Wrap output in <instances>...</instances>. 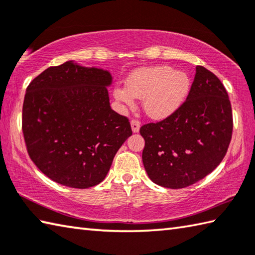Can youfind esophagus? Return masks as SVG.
Returning a JSON list of instances; mask_svg holds the SVG:
<instances>
[{
  "label": "esophagus",
  "mask_w": 255,
  "mask_h": 255,
  "mask_svg": "<svg viewBox=\"0 0 255 255\" xmlns=\"http://www.w3.org/2000/svg\"><path fill=\"white\" fill-rule=\"evenodd\" d=\"M130 125H131V129H132L133 132L139 131V128H140V122H139V120L132 119L131 122H130Z\"/></svg>",
  "instance_id": "1"
}]
</instances>
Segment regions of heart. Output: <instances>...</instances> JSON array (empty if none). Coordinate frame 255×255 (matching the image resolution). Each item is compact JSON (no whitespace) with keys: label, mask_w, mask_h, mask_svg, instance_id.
<instances>
[{"label":"heart","mask_w":255,"mask_h":255,"mask_svg":"<svg viewBox=\"0 0 255 255\" xmlns=\"http://www.w3.org/2000/svg\"><path fill=\"white\" fill-rule=\"evenodd\" d=\"M126 87H118L114 90L115 98L119 103L131 107L135 98L142 99L147 116L164 119L183 103L189 90V79L182 71H175L168 66H157L142 68L131 73Z\"/></svg>","instance_id":"1"}]
</instances>
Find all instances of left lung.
Returning <instances> with one entry per match:
<instances>
[{
    "mask_svg": "<svg viewBox=\"0 0 255 255\" xmlns=\"http://www.w3.org/2000/svg\"><path fill=\"white\" fill-rule=\"evenodd\" d=\"M139 131L145 139L143 167L152 182L173 189L195 184L220 165L232 138V107L223 83L197 66L180 107Z\"/></svg>",
    "mask_w": 255,
    "mask_h": 255,
    "instance_id": "1",
    "label": "left lung"
}]
</instances>
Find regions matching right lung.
<instances>
[{"mask_svg":"<svg viewBox=\"0 0 255 255\" xmlns=\"http://www.w3.org/2000/svg\"><path fill=\"white\" fill-rule=\"evenodd\" d=\"M112 81L107 70L68 61L48 68L27 86L22 109L26 150L53 182L96 186L131 136L128 118L110 107Z\"/></svg>","mask_w":255,"mask_h":255,"instance_id":"add662e5","label":"right lung"}]
</instances>
